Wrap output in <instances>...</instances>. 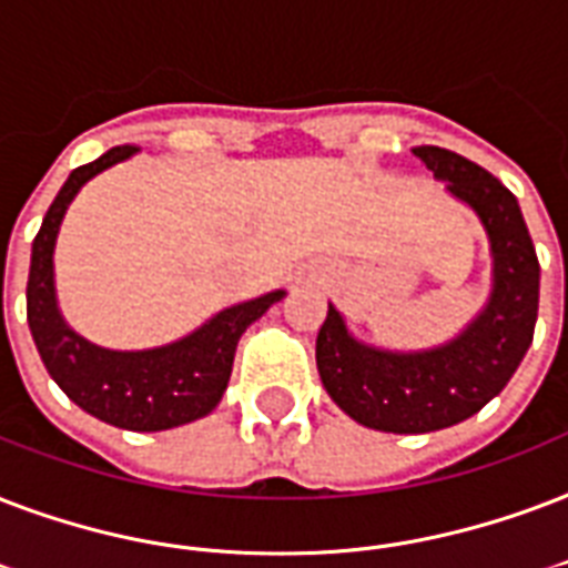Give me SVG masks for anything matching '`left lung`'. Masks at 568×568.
Returning <instances> with one entry per match:
<instances>
[{"mask_svg":"<svg viewBox=\"0 0 568 568\" xmlns=\"http://www.w3.org/2000/svg\"><path fill=\"white\" fill-rule=\"evenodd\" d=\"M415 156L480 215L495 257L489 305L456 341L429 353L358 344L332 305L316 334V367L328 397L358 424L399 435L459 424L498 397L534 341L539 311V261L516 195L459 153L420 144Z\"/></svg>","mask_w":568,"mask_h":568,"instance_id":"8db88e82","label":"left lung"}]
</instances>
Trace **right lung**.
<instances>
[{"mask_svg":"<svg viewBox=\"0 0 568 568\" xmlns=\"http://www.w3.org/2000/svg\"><path fill=\"white\" fill-rule=\"evenodd\" d=\"M133 153V144H118L100 160L70 171L32 243L26 316L43 367L79 408L121 429L160 433L197 420L219 406L231 379L240 337L257 316L266 314V307L284 296V290L227 307L178 344L144 353L100 349L70 332L61 320L52 287V248L59 224L85 180Z\"/></svg>","mask_w":568,"mask_h":568,"instance_id":"add662e5","label":"right lung"}]
</instances>
